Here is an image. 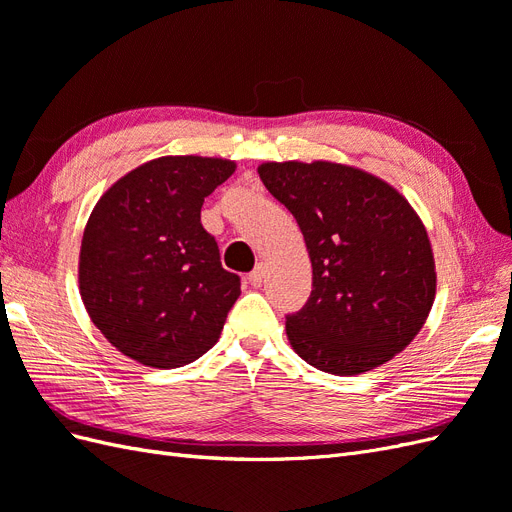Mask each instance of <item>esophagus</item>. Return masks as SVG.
I'll list each match as a JSON object with an SVG mask.
<instances>
[{"instance_id":"esophagus-1","label":"esophagus","mask_w":512,"mask_h":512,"mask_svg":"<svg viewBox=\"0 0 512 512\" xmlns=\"http://www.w3.org/2000/svg\"><path fill=\"white\" fill-rule=\"evenodd\" d=\"M247 280H250V284L252 286H260L262 282H265V267H262V265H256L254 267V271L250 273V275H247Z\"/></svg>"}]
</instances>
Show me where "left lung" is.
<instances>
[{
  "label": "left lung",
  "mask_w": 512,
  "mask_h": 512,
  "mask_svg": "<svg viewBox=\"0 0 512 512\" xmlns=\"http://www.w3.org/2000/svg\"><path fill=\"white\" fill-rule=\"evenodd\" d=\"M258 175L294 215L312 260V294L286 316L294 352L335 376L391 361L436 299V265L416 211L354 166L267 162Z\"/></svg>",
  "instance_id": "left-lung-1"
}]
</instances>
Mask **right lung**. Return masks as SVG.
Wrapping results in <instances>:
<instances>
[{
  "label": "right lung",
  "mask_w": 512,
  "mask_h": 512,
  "mask_svg": "<svg viewBox=\"0 0 512 512\" xmlns=\"http://www.w3.org/2000/svg\"><path fill=\"white\" fill-rule=\"evenodd\" d=\"M235 162L166 156L145 162L104 192L89 215L79 288L91 322L119 352L173 369L220 339L241 294L200 224L205 198Z\"/></svg>",
  "instance_id": "obj_1"
}]
</instances>
